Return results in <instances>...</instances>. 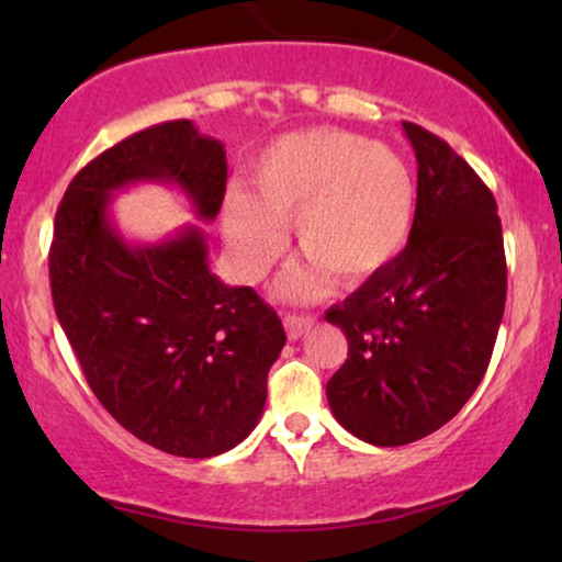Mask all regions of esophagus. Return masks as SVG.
<instances>
[{
	"label": "esophagus",
	"mask_w": 562,
	"mask_h": 562,
	"mask_svg": "<svg viewBox=\"0 0 562 562\" xmlns=\"http://www.w3.org/2000/svg\"><path fill=\"white\" fill-rule=\"evenodd\" d=\"M283 325H286L289 340H299V337H302L306 329L314 325V319L312 317H296V314H286V317H283Z\"/></svg>",
	"instance_id": "34e87169"
}]
</instances>
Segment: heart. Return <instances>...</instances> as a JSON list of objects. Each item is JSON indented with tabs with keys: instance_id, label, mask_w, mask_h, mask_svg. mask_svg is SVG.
I'll return each instance as SVG.
<instances>
[{
	"instance_id": "b5f03b06",
	"label": "heart",
	"mask_w": 562,
	"mask_h": 562,
	"mask_svg": "<svg viewBox=\"0 0 562 562\" xmlns=\"http://www.w3.org/2000/svg\"><path fill=\"white\" fill-rule=\"evenodd\" d=\"M414 214L417 181L394 148L319 127L276 140L252 168L250 196L229 191L225 240L237 273L258 281L283 252L279 227L294 225L310 263L281 281V294L312 299L329 279L360 286L389 271L409 243Z\"/></svg>"
}]
</instances>
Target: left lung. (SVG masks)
<instances>
[{
    "label": "left lung",
    "instance_id": "left-lung-1",
    "mask_svg": "<svg viewBox=\"0 0 562 562\" xmlns=\"http://www.w3.org/2000/svg\"><path fill=\"white\" fill-rule=\"evenodd\" d=\"M417 156V214L396 263L325 314L348 337L327 381L335 419L396 448L456 417L486 373L504 317L496 199L440 137L402 122Z\"/></svg>",
    "mask_w": 562,
    "mask_h": 562
}]
</instances>
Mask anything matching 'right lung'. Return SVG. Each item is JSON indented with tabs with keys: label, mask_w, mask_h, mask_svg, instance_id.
Masks as SVG:
<instances>
[{
	"label": "right lung",
	"mask_w": 562,
	"mask_h": 562,
	"mask_svg": "<svg viewBox=\"0 0 562 562\" xmlns=\"http://www.w3.org/2000/svg\"><path fill=\"white\" fill-rule=\"evenodd\" d=\"M143 181L181 189L212 222L225 199V148L173 120L83 166L53 225V306L91 391L127 432L171 456L212 458L258 425L286 333L256 291L210 271L202 227L153 245L120 235L112 196Z\"/></svg>",
	"instance_id": "1"
}]
</instances>
